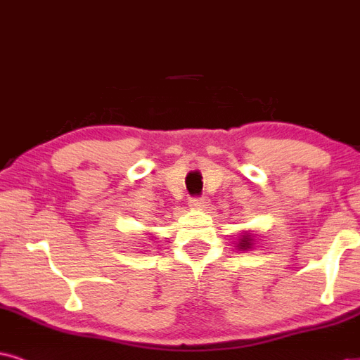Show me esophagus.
Masks as SVG:
<instances>
[{"label":"esophagus","instance_id":"1","mask_svg":"<svg viewBox=\"0 0 360 360\" xmlns=\"http://www.w3.org/2000/svg\"><path fill=\"white\" fill-rule=\"evenodd\" d=\"M191 206H194V207L207 206V199L206 198H193L191 199Z\"/></svg>","mask_w":360,"mask_h":360}]
</instances>
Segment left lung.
I'll return each instance as SVG.
<instances>
[{"mask_svg":"<svg viewBox=\"0 0 360 360\" xmlns=\"http://www.w3.org/2000/svg\"><path fill=\"white\" fill-rule=\"evenodd\" d=\"M239 249H243V251H248V249L252 248V238L249 236L248 233H245L243 238L239 239V244H238Z\"/></svg>","mask_w":360,"mask_h":360,"instance_id":"1","label":"left lung"}]
</instances>
